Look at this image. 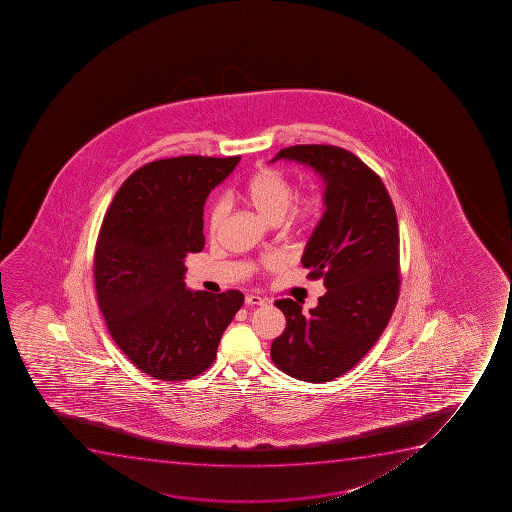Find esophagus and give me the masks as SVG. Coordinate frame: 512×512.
<instances>
[{
    "label": "esophagus",
    "instance_id": "34e87169",
    "mask_svg": "<svg viewBox=\"0 0 512 512\" xmlns=\"http://www.w3.org/2000/svg\"><path fill=\"white\" fill-rule=\"evenodd\" d=\"M245 304L247 305H265L267 302H265V299H262V297H259V295H247L245 297Z\"/></svg>",
    "mask_w": 512,
    "mask_h": 512
}]
</instances>
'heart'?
<instances>
[{"mask_svg": "<svg viewBox=\"0 0 512 512\" xmlns=\"http://www.w3.org/2000/svg\"><path fill=\"white\" fill-rule=\"evenodd\" d=\"M294 183L284 172L274 167H264L253 173L238 192V197L247 203L248 207L255 208L262 217L269 222H279L284 218L287 210L290 212V220L297 225H309L320 217L324 210V197L317 190L300 195L294 199ZM227 215L225 202H215L208 213V232L215 233L222 227ZM282 264L279 255L265 257L264 265L267 269Z\"/></svg>", "mask_w": 512, "mask_h": 512, "instance_id": "heart-1", "label": "heart"}]
</instances>
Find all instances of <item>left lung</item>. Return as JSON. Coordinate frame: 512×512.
I'll use <instances>...</instances> for the list:
<instances>
[{"label": "left lung", "instance_id": "left-lung-1", "mask_svg": "<svg viewBox=\"0 0 512 512\" xmlns=\"http://www.w3.org/2000/svg\"><path fill=\"white\" fill-rule=\"evenodd\" d=\"M307 163L327 182L324 217L305 247L302 265L327 292L309 314L292 299L275 302L287 325L270 355L282 372L329 382L359 364L389 324L399 299V225L379 175L334 145L282 148L275 160Z\"/></svg>", "mask_w": 512, "mask_h": 512}]
</instances>
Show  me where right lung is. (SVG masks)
<instances>
[{"label": "right lung", "mask_w": 512, "mask_h": 512, "mask_svg": "<svg viewBox=\"0 0 512 512\" xmlns=\"http://www.w3.org/2000/svg\"><path fill=\"white\" fill-rule=\"evenodd\" d=\"M240 157L162 158L123 182L103 218L93 279L108 332L135 367L165 382L203 374L243 304L240 290L185 289L188 253L202 252L203 203Z\"/></svg>", "instance_id": "add662e5"}]
</instances>
